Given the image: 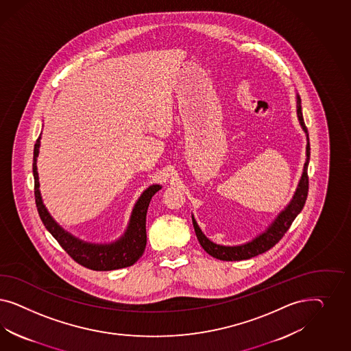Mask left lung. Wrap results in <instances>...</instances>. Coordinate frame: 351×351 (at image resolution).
<instances>
[{
  "instance_id": "1",
  "label": "left lung",
  "mask_w": 351,
  "mask_h": 351,
  "mask_svg": "<svg viewBox=\"0 0 351 351\" xmlns=\"http://www.w3.org/2000/svg\"><path fill=\"white\" fill-rule=\"evenodd\" d=\"M298 116L300 123L304 128V131L306 132V138H308V147H306V157L308 158L305 162L304 172H302V176H301V180L298 182V191L293 195V199L288 204L287 208L285 211H282L280 215L276 217V221L271 223V226H269V229L266 230L265 233L258 235L256 239H254L250 243H247V245H237V247L215 245L208 238L204 237V234L201 232L199 226L195 223L194 217H191L197 238L202 245L203 250L208 255L213 256L215 258L223 260V261H241V260H247V258L261 255L266 251H269L271 247H274L283 238V235L287 233L289 226L292 225L293 220L296 219V216L302 211L305 202H306V198H308V160H310V144H308V128L305 126L302 112H301V97H300V95H298Z\"/></svg>"
}]
</instances>
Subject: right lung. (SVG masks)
<instances>
[{
    "instance_id": "right-lung-1",
    "label": "right lung",
    "mask_w": 351,
    "mask_h": 351,
    "mask_svg": "<svg viewBox=\"0 0 351 351\" xmlns=\"http://www.w3.org/2000/svg\"><path fill=\"white\" fill-rule=\"evenodd\" d=\"M40 138H37L33 150V176H34V199L37 211L43 220L45 228L51 233L64 251L71 256L75 263L96 271L116 270L134 265L144 254L147 245V211L152 197L160 191V185H152L138 198V203L132 211L131 221L125 235L112 245H91L86 243L63 229L55 223L43 206L41 194L38 191V173H37V156L40 148Z\"/></svg>"
}]
</instances>
